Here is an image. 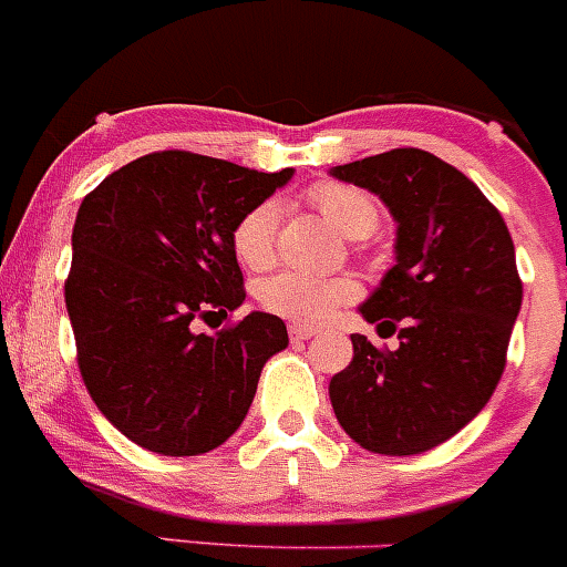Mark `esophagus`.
Masks as SVG:
<instances>
[{
	"label": "esophagus",
	"mask_w": 567,
	"mask_h": 567,
	"mask_svg": "<svg viewBox=\"0 0 567 567\" xmlns=\"http://www.w3.org/2000/svg\"><path fill=\"white\" fill-rule=\"evenodd\" d=\"M288 334H290V340H293V343H305V340H310L312 334H316V329L301 327V323H290Z\"/></svg>",
	"instance_id": "1"
}]
</instances>
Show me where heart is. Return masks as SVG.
Wrapping results in <instances>:
<instances>
[{
    "instance_id": "1",
    "label": "heart",
    "mask_w": 567,
    "mask_h": 567,
    "mask_svg": "<svg viewBox=\"0 0 567 567\" xmlns=\"http://www.w3.org/2000/svg\"><path fill=\"white\" fill-rule=\"evenodd\" d=\"M310 202L346 238H368L379 227V207L365 190L340 183H321L310 190ZM279 205L274 199L251 207L233 233V249L249 268L271 266L277 255ZM357 285L346 277H310L282 271L268 277L257 290L262 310L293 323H321L334 310L354 301Z\"/></svg>"
}]
</instances>
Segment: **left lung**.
Segmentation results:
<instances>
[{
	"mask_svg": "<svg viewBox=\"0 0 567 567\" xmlns=\"http://www.w3.org/2000/svg\"><path fill=\"white\" fill-rule=\"evenodd\" d=\"M371 190L395 221V266L360 305L382 351L351 334L354 357L329 399L346 435L373 454L441 446L491 401L507 362L524 285L502 213L480 188L423 150H390L329 168Z\"/></svg>",
	"mask_w": 567,
	"mask_h": 567,
	"instance_id": "1",
	"label": "left lung"
}]
</instances>
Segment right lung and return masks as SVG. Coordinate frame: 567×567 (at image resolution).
<instances>
[{"label": "right lung", "instance_id": "obj_1", "mask_svg": "<svg viewBox=\"0 0 567 567\" xmlns=\"http://www.w3.org/2000/svg\"><path fill=\"white\" fill-rule=\"evenodd\" d=\"M293 177L194 152L126 163L82 199L71 233L65 310L82 382L102 415L166 457L213 452L235 435L268 357L288 346L282 318L249 312L235 224Z\"/></svg>", "mask_w": 567, "mask_h": 567}]
</instances>
